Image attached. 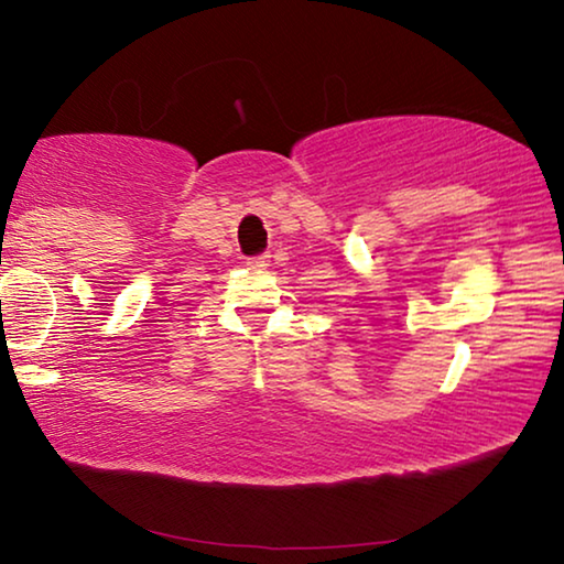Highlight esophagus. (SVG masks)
<instances>
[{
  "mask_svg": "<svg viewBox=\"0 0 564 564\" xmlns=\"http://www.w3.org/2000/svg\"><path fill=\"white\" fill-rule=\"evenodd\" d=\"M269 267V259L267 257H254V259H247V269L251 272H262V269Z\"/></svg>",
  "mask_w": 564,
  "mask_h": 564,
  "instance_id": "esophagus-1",
  "label": "esophagus"
}]
</instances>
